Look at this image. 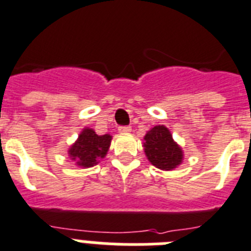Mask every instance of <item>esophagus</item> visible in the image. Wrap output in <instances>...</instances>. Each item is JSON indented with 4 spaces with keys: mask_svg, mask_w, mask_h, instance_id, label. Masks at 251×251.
Returning <instances> with one entry per match:
<instances>
[{
    "mask_svg": "<svg viewBox=\"0 0 251 251\" xmlns=\"http://www.w3.org/2000/svg\"><path fill=\"white\" fill-rule=\"evenodd\" d=\"M119 132L120 134H128V132H131V127L130 126H120Z\"/></svg>",
    "mask_w": 251,
    "mask_h": 251,
    "instance_id": "34e87169",
    "label": "esophagus"
}]
</instances>
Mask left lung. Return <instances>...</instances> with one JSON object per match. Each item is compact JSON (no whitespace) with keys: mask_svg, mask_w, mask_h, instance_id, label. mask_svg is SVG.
<instances>
[{"mask_svg":"<svg viewBox=\"0 0 251 251\" xmlns=\"http://www.w3.org/2000/svg\"><path fill=\"white\" fill-rule=\"evenodd\" d=\"M144 152L154 167L162 171H173L183 162L182 148L174 141L172 132L164 125H156L144 136Z\"/></svg>","mask_w":251,"mask_h":251,"instance_id":"obj_1","label":"left lung"}]
</instances>
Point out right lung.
I'll use <instances>...</instances> for the list:
<instances>
[{
	"label": "right lung",
	"instance_id": "obj_1",
	"mask_svg": "<svg viewBox=\"0 0 251 251\" xmlns=\"http://www.w3.org/2000/svg\"><path fill=\"white\" fill-rule=\"evenodd\" d=\"M111 140L110 134L97 135L93 128L84 127L68 149V155L79 168H91L106 156Z\"/></svg>",
	"mask_w": 251,
	"mask_h": 251
}]
</instances>
